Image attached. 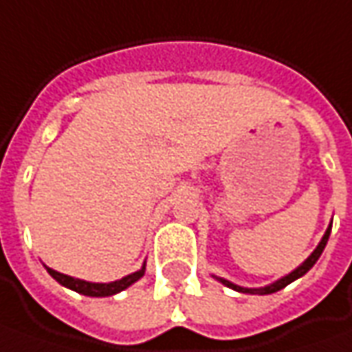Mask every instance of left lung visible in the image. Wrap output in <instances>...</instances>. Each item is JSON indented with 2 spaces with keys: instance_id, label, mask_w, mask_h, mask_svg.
<instances>
[{
  "instance_id": "8db88e82",
  "label": "left lung",
  "mask_w": 352,
  "mask_h": 352,
  "mask_svg": "<svg viewBox=\"0 0 352 352\" xmlns=\"http://www.w3.org/2000/svg\"><path fill=\"white\" fill-rule=\"evenodd\" d=\"M329 234H331V224H329V228H327V232L323 234V237H321L320 245L314 249V253L309 255L308 259L304 261L298 269H294L290 274H286V276H283V278H278L276 283H273V285L265 286V288H243V286H237L234 285V283H230V280H226V278H218L220 283L224 286H228V288H234V290H237V292H243V294H273V292H278V290H283L285 286H288L290 283H294L296 278H300V276H304V274L308 273L309 269L316 265V261L320 259V255L323 253V249H325V245H327V239H329Z\"/></svg>"
}]
</instances>
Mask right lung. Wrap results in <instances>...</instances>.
I'll use <instances>...</instances> for the list:
<instances>
[{"label": "right lung", "mask_w": 352, "mask_h": 352, "mask_svg": "<svg viewBox=\"0 0 352 352\" xmlns=\"http://www.w3.org/2000/svg\"><path fill=\"white\" fill-rule=\"evenodd\" d=\"M46 271L60 285L66 286L69 290H76V292L83 294V296H113V294H118L120 290H124L130 285H134L136 280H140L144 276V273H146V263H144V267L140 271H136V273L128 274V276L120 278V280H115V283H107V285H103V283H87V280H81V278H74V276L58 273V271L50 269V267H46Z\"/></svg>", "instance_id": "1"}]
</instances>
